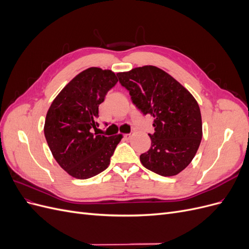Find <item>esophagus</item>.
I'll use <instances>...</instances> for the list:
<instances>
[{"mask_svg": "<svg viewBox=\"0 0 249 249\" xmlns=\"http://www.w3.org/2000/svg\"><path fill=\"white\" fill-rule=\"evenodd\" d=\"M124 139L129 140V139L132 137V135H131V134H125V135H124Z\"/></svg>", "mask_w": 249, "mask_h": 249, "instance_id": "obj_1", "label": "esophagus"}]
</instances>
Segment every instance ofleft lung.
<instances>
[{
    "label": "left lung",
    "mask_w": 249,
    "mask_h": 249,
    "mask_svg": "<svg viewBox=\"0 0 249 249\" xmlns=\"http://www.w3.org/2000/svg\"><path fill=\"white\" fill-rule=\"evenodd\" d=\"M120 85L143 115L154 117L149 149L140 155L143 166L162 177L176 176L190 164L202 137L197 102L170 74L146 65L117 73Z\"/></svg>",
    "instance_id": "obj_1"
}]
</instances>
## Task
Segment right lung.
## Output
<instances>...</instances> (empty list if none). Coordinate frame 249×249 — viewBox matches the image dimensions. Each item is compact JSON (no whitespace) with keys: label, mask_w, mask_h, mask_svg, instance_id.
Listing matches in <instances>:
<instances>
[{"label":"right lung","mask_w":249,"mask_h":249,"mask_svg":"<svg viewBox=\"0 0 249 249\" xmlns=\"http://www.w3.org/2000/svg\"><path fill=\"white\" fill-rule=\"evenodd\" d=\"M117 82L113 71L90 67L61 90L47 113L48 145L60 166L73 178L86 179L104 171L122 139V135L106 137L96 133L99 106Z\"/></svg>","instance_id":"add662e5"}]
</instances>
